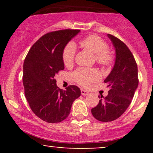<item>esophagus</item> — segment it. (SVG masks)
Returning a JSON list of instances; mask_svg holds the SVG:
<instances>
[{"label": "esophagus", "instance_id": "1", "mask_svg": "<svg viewBox=\"0 0 153 153\" xmlns=\"http://www.w3.org/2000/svg\"><path fill=\"white\" fill-rule=\"evenodd\" d=\"M81 93L82 95H84V96H86V95H89V93L86 91H85V90H83L81 89Z\"/></svg>", "mask_w": 153, "mask_h": 153}]
</instances>
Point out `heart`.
Returning <instances> with one entry per match:
<instances>
[{
  "label": "heart",
  "instance_id": "obj_1",
  "mask_svg": "<svg viewBox=\"0 0 153 153\" xmlns=\"http://www.w3.org/2000/svg\"><path fill=\"white\" fill-rule=\"evenodd\" d=\"M80 45L85 49L95 54V60L97 64L103 67L109 66L112 64L114 56L108 49V45L101 37L97 35H91L80 42ZM76 53V46L70 42L64 47L62 52V59L65 66H70L73 63ZM74 80L84 87H88L94 81L100 78V74L94 69L79 68L73 72Z\"/></svg>",
  "mask_w": 153,
  "mask_h": 153
}]
</instances>
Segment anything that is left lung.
<instances>
[{
	"label": "left lung",
	"instance_id": "1",
	"mask_svg": "<svg viewBox=\"0 0 153 153\" xmlns=\"http://www.w3.org/2000/svg\"><path fill=\"white\" fill-rule=\"evenodd\" d=\"M116 50L114 68L104 81L110 88L106 97L99 95V103L91 109L94 118L110 122L122 116L130 104L139 84L138 68L134 58L124 42L108 34Z\"/></svg>",
	"mask_w": 153,
	"mask_h": 153
}]
</instances>
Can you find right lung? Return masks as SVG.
I'll list each match as a JSON object with an SVG mask.
<instances>
[{"mask_svg":"<svg viewBox=\"0 0 153 153\" xmlns=\"http://www.w3.org/2000/svg\"><path fill=\"white\" fill-rule=\"evenodd\" d=\"M79 30L65 29L42 36L29 50L24 62L23 84L25 97L33 112L49 123L64 120L73 102L81 95L76 85L62 91L56 85L55 76L65 68L62 59L64 47Z\"/></svg>","mask_w":153,"mask_h":153,"instance_id":"obj_1","label":"right lung"}]
</instances>
